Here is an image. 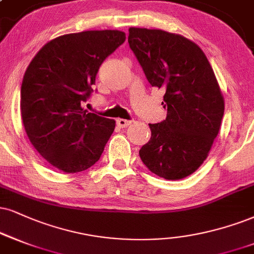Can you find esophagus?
Listing matches in <instances>:
<instances>
[{"label": "esophagus", "mask_w": 254, "mask_h": 254, "mask_svg": "<svg viewBox=\"0 0 254 254\" xmlns=\"http://www.w3.org/2000/svg\"><path fill=\"white\" fill-rule=\"evenodd\" d=\"M130 124H132V121L125 120V119H118V120H117V125L120 128H125V127L129 126Z\"/></svg>", "instance_id": "1"}]
</instances>
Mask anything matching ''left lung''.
Listing matches in <instances>:
<instances>
[{"label": "left lung", "mask_w": 254, "mask_h": 254, "mask_svg": "<svg viewBox=\"0 0 254 254\" xmlns=\"http://www.w3.org/2000/svg\"><path fill=\"white\" fill-rule=\"evenodd\" d=\"M128 43L152 87L165 89L166 120L149 124L152 136L139 151L152 173L179 180L207 158L220 129L225 102L200 47L179 34L129 28Z\"/></svg>", "instance_id": "8db88e82"}]
</instances>
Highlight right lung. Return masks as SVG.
Segmentation results:
<instances>
[{
	"instance_id": "right-lung-1",
	"label": "right lung",
	"mask_w": 254,
	"mask_h": 254,
	"mask_svg": "<svg viewBox=\"0 0 254 254\" xmlns=\"http://www.w3.org/2000/svg\"><path fill=\"white\" fill-rule=\"evenodd\" d=\"M126 40L120 30H87L47 42L28 65L21 117L34 148L53 167L77 173L92 167L115 121L82 108L100 65Z\"/></svg>"
}]
</instances>
